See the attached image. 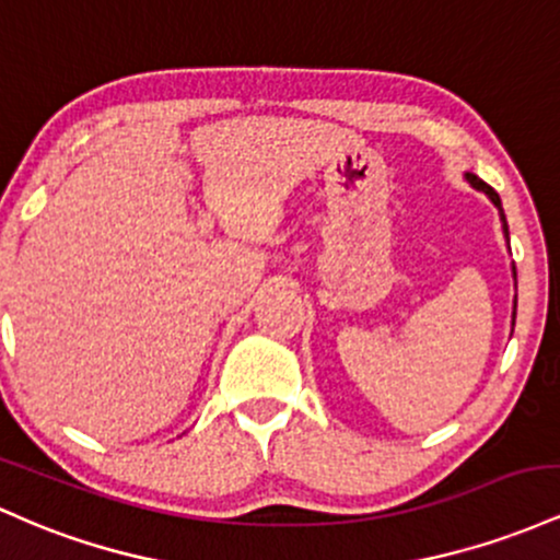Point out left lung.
<instances>
[{
    "label": "left lung",
    "mask_w": 560,
    "mask_h": 560,
    "mask_svg": "<svg viewBox=\"0 0 560 560\" xmlns=\"http://www.w3.org/2000/svg\"><path fill=\"white\" fill-rule=\"evenodd\" d=\"M466 182L470 187H474V190H479V192H483V196H487L489 200H492L494 203V209L500 211V222H502V235H505V241H508V248H511V235H508V222H505V211H502V200H500V196L498 192L492 190V187L487 185V182H481L479 177H476L474 172H468L466 174ZM513 280H516V264H513ZM513 325H516V301H513Z\"/></svg>",
    "instance_id": "obj_1"
}]
</instances>
